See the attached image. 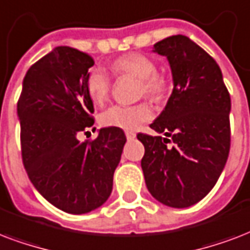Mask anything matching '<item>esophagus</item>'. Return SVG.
Here are the masks:
<instances>
[{"label": "esophagus", "instance_id": "obj_1", "mask_svg": "<svg viewBox=\"0 0 250 250\" xmlns=\"http://www.w3.org/2000/svg\"><path fill=\"white\" fill-rule=\"evenodd\" d=\"M125 135H126L127 141H131V139L135 138V133H133V131H125Z\"/></svg>", "mask_w": 250, "mask_h": 250}]
</instances>
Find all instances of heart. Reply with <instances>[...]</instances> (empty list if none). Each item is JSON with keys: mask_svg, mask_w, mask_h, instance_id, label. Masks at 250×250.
<instances>
[{"mask_svg": "<svg viewBox=\"0 0 250 250\" xmlns=\"http://www.w3.org/2000/svg\"><path fill=\"white\" fill-rule=\"evenodd\" d=\"M117 75H131L141 82V94L154 99L162 98L167 90V81L156 73V63L150 57L141 53H129L115 60L111 65ZM86 91L88 98L96 105L108 99L111 91V78L102 67H92L86 78ZM152 117V109L147 103L135 105H112L100 115V123L104 126L117 127L124 130H135Z\"/></svg>", "mask_w": 250, "mask_h": 250, "instance_id": "obj_1", "label": "heart"}]
</instances>
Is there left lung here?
Returning a JSON list of instances; mask_svg holds the SVG:
<instances>
[{"label": "left lung", "instance_id": "1", "mask_svg": "<svg viewBox=\"0 0 250 250\" xmlns=\"http://www.w3.org/2000/svg\"><path fill=\"white\" fill-rule=\"evenodd\" d=\"M152 52L167 57L173 90L150 125L166 137L137 135L145 146L141 167L156 201L169 208H189L208 194L226 166L231 98L215 60L187 36L164 39ZM169 142L172 147L167 146Z\"/></svg>", "mask_w": 250, "mask_h": 250}]
</instances>
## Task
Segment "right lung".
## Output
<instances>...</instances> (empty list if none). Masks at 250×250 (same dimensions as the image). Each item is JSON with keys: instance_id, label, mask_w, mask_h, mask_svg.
I'll return each instance as SVG.
<instances>
[{"instance_id": "add662e5", "label": "right lung", "mask_w": 250, "mask_h": 250, "mask_svg": "<svg viewBox=\"0 0 250 250\" xmlns=\"http://www.w3.org/2000/svg\"><path fill=\"white\" fill-rule=\"evenodd\" d=\"M94 60L70 46H56L28 69L18 100L22 159L44 198L69 214H87L109 198L126 137L102 127L94 141L79 131L94 125L86 91Z\"/></svg>"}]
</instances>
